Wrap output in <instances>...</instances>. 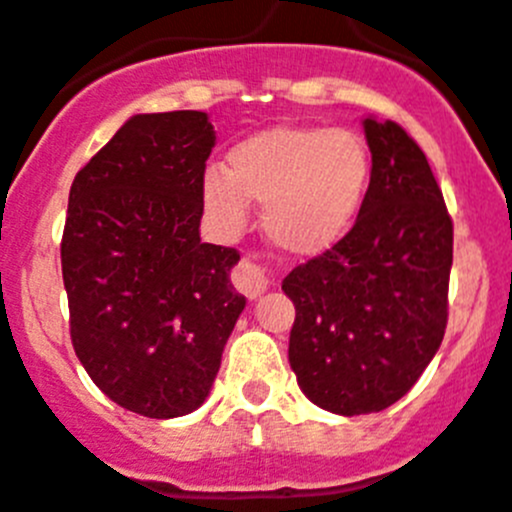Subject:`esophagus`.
Here are the masks:
<instances>
[{"label": "esophagus", "instance_id": "1", "mask_svg": "<svg viewBox=\"0 0 512 512\" xmlns=\"http://www.w3.org/2000/svg\"><path fill=\"white\" fill-rule=\"evenodd\" d=\"M232 282H235L237 290L245 297H250V300H257V297L270 287L265 270H262L260 265H255L252 260H242L240 265H237V270L232 272Z\"/></svg>", "mask_w": 512, "mask_h": 512}]
</instances>
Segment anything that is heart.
<instances>
[{"mask_svg":"<svg viewBox=\"0 0 512 512\" xmlns=\"http://www.w3.org/2000/svg\"><path fill=\"white\" fill-rule=\"evenodd\" d=\"M372 152L347 127L280 124L237 142L225 175L202 177V205L227 237L240 235L250 205H262V232L290 257H317L345 240L365 207Z\"/></svg>","mask_w":512,"mask_h":512,"instance_id":"1","label":"heart"}]
</instances>
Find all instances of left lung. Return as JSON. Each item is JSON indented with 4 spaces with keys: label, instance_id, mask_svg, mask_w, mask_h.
Listing matches in <instances>:
<instances>
[{
    "label": "left lung",
    "instance_id": "1",
    "mask_svg": "<svg viewBox=\"0 0 512 512\" xmlns=\"http://www.w3.org/2000/svg\"><path fill=\"white\" fill-rule=\"evenodd\" d=\"M372 152L365 207L345 240L282 280L295 305L290 367L335 415L398 403L448 325L453 222L428 157L400 124L362 119Z\"/></svg>",
    "mask_w": 512,
    "mask_h": 512
}]
</instances>
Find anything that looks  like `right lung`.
<instances>
[{"label":"right lung","instance_id":"right-lung-1","mask_svg":"<svg viewBox=\"0 0 512 512\" xmlns=\"http://www.w3.org/2000/svg\"><path fill=\"white\" fill-rule=\"evenodd\" d=\"M205 112L135 114L77 172L62 237L69 332L94 385L137 415L180 418L210 395L245 297L232 247L200 240Z\"/></svg>","mask_w":512,"mask_h":512}]
</instances>
